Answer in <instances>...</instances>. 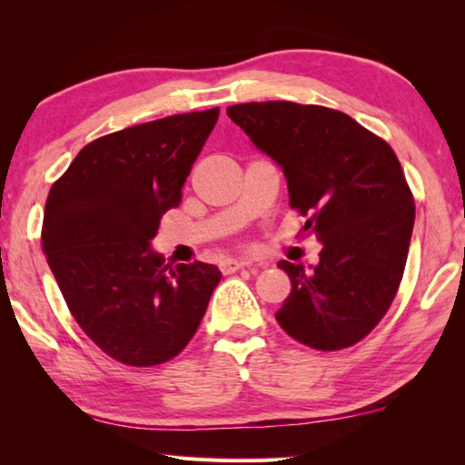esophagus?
Returning <instances> with one entry per match:
<instances>
[{
	"instance_id": "34e87169",
	"label": "esophagus",
	"mask_w": 465,
	"mask_h": 465,
	"mask_svg": "<svg viewBox=\"0 0 465 465\" xmlns=\"http://www.w3.org/2000/svg\"><path fill=\"white\" fill-rule=\"evenodd\" d=\"M252 262L250 261H246V258H225V261H222L219 262V271H222L223 274H232V272H235V271H240V269H243V266H250Z\"/></svg>"
}]
</instances>
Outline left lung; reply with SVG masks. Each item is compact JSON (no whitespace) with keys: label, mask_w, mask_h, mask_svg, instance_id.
<instances>
[{"label":"left lung","mask_w":465,"mask_h":465,"mask_svg":"<svg viewBox=\"0 0 465 465\" xmlns=\"http://www.w3.org/2000/svg\"><path fill=\"white\" fill-rule=\"evenodd\" d=\"M227 116L282 168L291 209L322 242L312 271L279 262L291 293L274 318L318 351L363 341L398 293L414 227V196L393 149L326 106L248 102Z\"/></svg>","instance_id":"obj_1"}]
</instances>
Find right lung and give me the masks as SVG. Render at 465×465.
Wrapping results in <instances>:
<instances>
[{"label":"right lung","instance_id":"right-lung-1","mask_svg":"<svg viewBox=\"0 0 465 465\" xmlns=\"http://www.w3.org/2000/svg\"><path fill=\"white\" fill-rule=\"evenodd\" d=\"M217 116L219 108L174 114L92 141L46 196L43 252L63 299L123 365L174 359L222 281L213 264L170 266L149 248Z\"/></svg>","mask_w":465,"mask_h":465}]
</instances>
